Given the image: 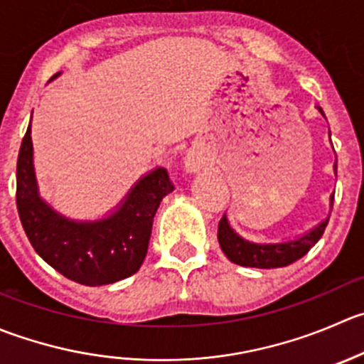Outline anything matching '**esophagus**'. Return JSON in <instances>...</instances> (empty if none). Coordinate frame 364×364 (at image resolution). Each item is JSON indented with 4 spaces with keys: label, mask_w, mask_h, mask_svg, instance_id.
I'll return each mask as SVG.
<instances>
[{
    "label": "esophagus",
    "mask_w": 364,
    "mask_h": 364,
    "mask_svg": "<svg viewBox=\"0 0 364 364\" xmlns=\"http://www.w3.org/2000/svg\"><path fill=\"white\" fill-rule=\"evenodd\" d=\"M185 165H186V168H188L190 172H197V171H200V168H203L204 158L200 156L199 153H196V151H192V153L186 154Z\"/></svg>",
    "instance_id": "1"
}]
</instances>
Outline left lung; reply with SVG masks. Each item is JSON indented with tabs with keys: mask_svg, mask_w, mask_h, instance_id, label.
<instances>
[{
	"mask_svg": "<svg viewBox=\"0 0 364 364\" xmlns=\"http://www.w3.org/2000/svg\"><path fill=\"white\" fill-rule=\"evenodd\" d=\"M327 222H329V218L320 222L315 229L306 232L304 236H301V238L295 240V242L252 243L240 238V236L229 228L225 217H222L220 222H218V243H220L224 254L232 261V263L252 268H279L291 264L294 261L301 259L304 254H308L309 249L322 238L323 231H326L327 228Z\"/></svg>",
	"mask_w": 364,
	"mask_h": 364,
	"instance_id": "obj_1",
	"label": "left lung"
}]
</instances>
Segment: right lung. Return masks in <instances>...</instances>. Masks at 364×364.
<instances>
[{"mask_svg": "<svg viewBox=\"0 0 364 364\" xmlns=\"http://www.w3.org/2000/svg\"><path fill=\"white\" fill-rule=\"evenodd\" d=\"M31 151L28 126L17 156L16 204L38 256L67 279L85 287L112 284L133 276L147 254L154 213L161 199L174 190L168 172L160 167L144 176L108 218L74 222L38 197Z\"/></svg>", "mask_w": 364, "mask_h": 364, "instance_id": "1", "label": "right lung"}]
</instances>
